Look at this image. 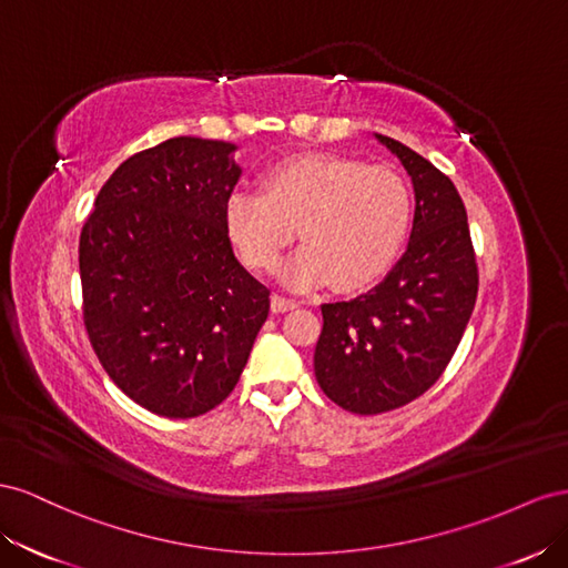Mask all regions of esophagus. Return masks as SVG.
<instances>
[{
	"instance_id": "34e87169",
	"label": "esophagus",
	"mask_w": 568,
	"mask_h": 568,
	"mask_svg": "<svg viewBox=\"0 0 568 568\" xmlns=\"http://www.w3.org/2000/svg\"><path fill=\"white\" fill-rule=\"evenodd\" d=\"M295 300H287V297H283V295H273L271 297V310L275 312V314H283V312H290V310H295Z\"/></svg>"
}]
</instances>
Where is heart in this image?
Listing matches in <instances>:
<instances>
[{
  "label": "heart",
  "mask_w": 568,
  "mask_h": 568,
  "mask_svg": "<svg viewBox=\"0 0 568 568\" xmlns=\"http://www.w3.org/2000/svg\"><path fill=\"white\" fill-rule=\"evenodd\" d=\"M412 219V190L397 171L339 154L287 156L266 171L262 194L237 190L223 204V231L250 268L278 266L297 229L302 247L283 281L297 290L331 281L339 293L395 264Z\"/></svg>",
  "instance_id": "heart-1"
}]
</instances>
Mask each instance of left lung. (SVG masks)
<instances>
[{"mask_svg": "<svg viewBox=\"0 0 568 568\" xmlns=\"http://www.w3.org/2000/svg\"><path fill=\"white\" fill-rule=\"evenodd\" d=\"M376 140L412 175L409 245L374 290L321 304L314 352L321 390L364 416L404 407L443 376L478 295L476 254L455 183L407 144Z\"/></svg>", "mask_w": 568, "mask_h": 568, "instance_id": "obj_1", "label": "left lung"}]
</instances>
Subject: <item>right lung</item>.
Returning <instances> with one entry per match:
<instances>
[{
	"instance_id": "obj_1",
	"label": "right lung",
	"mask_w": 568,
	"mask_h": 568,
	"mask_svg": "<svg viewBox=\"0 0 568 568\" xmlns=\"http://www.w3.org/2000/svg\"><path fill=\"white\" fill-rule=\"evenodd\" d=\"M235 150L171 138L133 154L80 233L90 343L128 397L166 418H194L229 397L268 316V287L223 231L242 173Z\"/></svg>"
}]
</instances>
